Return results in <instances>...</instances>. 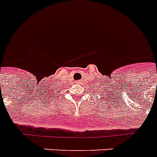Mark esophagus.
Masks as SVG:
<instances>
[{"instance_id":"1","label":"esophagus","mask_w":157,"mask_h":157,"mask_svg":"<svg viewBox=\"0 0 157 157\" xmlns=\"http://www.w3.org/2000/svg\"><path fill=\"white\" fill-rule=\"evenodd\" d=\"M77 83H79V84H81V83H82V80H79V81H77Z\"/></svg>"}]
</instances>
